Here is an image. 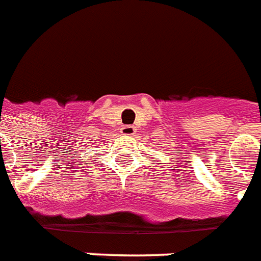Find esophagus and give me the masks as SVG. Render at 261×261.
I'll use <instances>...</instances> for the list:
<instances>
[{"label": "esophagus", "mask_w": 261, "mask_h": 261, "mask_svg": "<svg viewBox=\"0 0 261 261\" xmlns=\"http://www.w3.org/2000/svg\"><path fill=\"white\" fill-rule=\"evenodd\" d=\"M120 133L123 135H134L135 134V127L130 126V124H126L120 128Z\"/></svg>", "instance_id": "obj_1"}]
</instances>
